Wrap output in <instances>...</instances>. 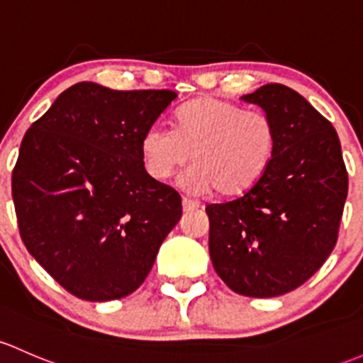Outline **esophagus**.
Returning a JSON list of instances; mask_svg holds the SVG:
<instances>
[{"label": "esophagus", "mask_w": 363, "mask_h": 363, "mask_svg": "<svg viewBox=\"0 0 363 363\" xmlns=\"http://www.w3.org/2000/svg\"><path fill=\"white\" fill-rule=\"evenodd\" d=\"M182 206H183V211H196V209L201 208V204L197 203V201L189 199V197H183Z\"/></svg>", "instance_id": "esophagus-1"}]
</instances>
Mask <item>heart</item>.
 I'll use <instances>...</instances> for the list:
<instances>
[{
    "label": "heart",
    "mask_w": 363,
    "mask_h": 363,
    "mask_svg": "<svg viewBox=\"0 0 363 363\" xmlns=\"http://www.w3.org/2000/svg\"><path fill=\"white\" fill-rule=\"evenodd\" d=\"M145 169L166 180L192 157L196 166L182 174L190 192L225 197L252 190L272 162L276 127L264 111L245 110L218 98H197L178 108L174 127L152 124L141 138Z\"/></svg>",
    "instance_id": "heart-1"
}]
</instances>
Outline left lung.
<instances>
[{"label":"left lung","mask_w":363,"mask_h":363,"mask_svg":"<svg viewBox=\"0 0 363 363\" xmlns=\"http://www.w3.org/2000/svg\"><path fill=\"white\" fill-rule=\"evenodd\" d=\"M241 101L276 127L260 182L238 199L209 204V257L230 290L278 297L308 281L337 241L348 173L330 122L294 89L267 84Z\"/></svg>","instance_id":"obj_1"}]
</instances>
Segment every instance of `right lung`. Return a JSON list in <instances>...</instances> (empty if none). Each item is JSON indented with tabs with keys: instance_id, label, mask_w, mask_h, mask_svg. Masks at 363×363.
Returning a JSON list of instances; mask_svg holds the SVG:
<instances>
[{
	"instance_id": "add662e5",
	"label": "right lung",
	"mask_w": 363,
	"mask_h": 363,
	"mask_svg": "<svg viewBox=\"0 0 363 363\" xmlns=\"http://www.w3.org/2000/svg\"><path fill=\"white\" fill-rule=\"evenodd\" d=\"M177 98L80 82L22 140L12 174L22 241L78 298L133 294L180 222L182 197L147 173L140 147Z\"/></svg>"
}]
</instances>
